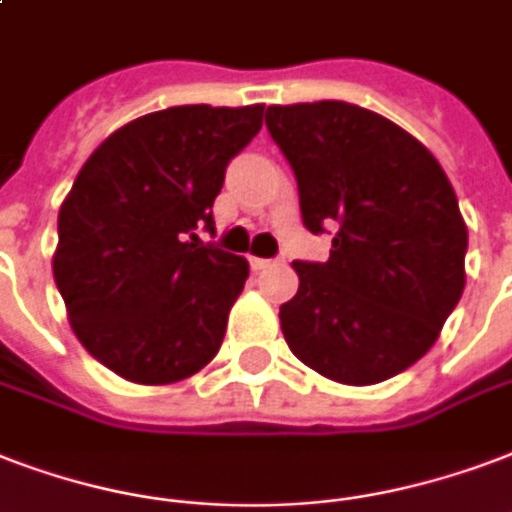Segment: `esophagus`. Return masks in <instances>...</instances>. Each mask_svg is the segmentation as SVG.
<instances>
[{
  "instance_id": "34e87169",
  "label": "esophagus",
  "mask_w": 512,
  "mask_h": 512,
  "mask_svg": "<svg viewBox=\"0 0 512 512\" xmlns=\"http://www.w3.org/2000/svg\"><path fill=\"white\" fill-rule=\"evenodd\" d=\"M276 260H265V257H249V265L255 268V271H263V268H271Z\"/></svg>"
}]
</instances>
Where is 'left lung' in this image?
Wrapping results in <instances>:
<instances>
[{"instance_id":"left-lung-1","label":"left lung","mask_w":512,"mask_h":512,"mask_svg":"<svg viewBox=\"0 0 512 512\" xmlns=\"http://www.w3.org/2000/svg\"><path fill=\"white\" fill-rule=\"evenodd\" d=\"M265 126L295 171L303 225L335 228L327 263H292L284 341L338 384L403 373L464 290L467 225L446 171L416 136L346 101L273 104Z\"/></svg>"}]
</instances>
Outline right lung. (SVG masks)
<instances>
[{
	"label": "right lung",
	"mask_w": 512,
	"mask_h": 512,
	"mask_svg": "<svg viewBox=\"0 0 512 512\" xmlns=\"http://www.w3.org/2000/svg\"><path fill=\"white\" fill-rule=\"evenodd\" d=\"M265 104H185L117 128L58 212L53 279L77 341L126 381L174 384L214 360L249 263L198 241L225 166Z\"/></svg>",
	"instance_id": "1"
}]
</instances>
